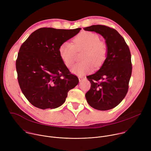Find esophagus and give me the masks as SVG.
Wrapping results in <instances>:
<instances>
[{
  "instance_id": "obj_1",
  "label": "esophagus",
  "mask_w": 151,
  "mask_h": 151,
  "mask_svg": "<svg viewBox=\"0 0 151 151\" xmlns=\"http://www.w3.org/2000/svg\"><path fill=\"white\" fill-rule=\"evenodd\" d=\"M82 80H83V78H82V77H79V81L80 82H82Z\"/></svg>"
}]
</instances>
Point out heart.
<instances>
[{
  "label": "heart",
  "mask_w": 151,
  "mask_h": 151,
  "mask_svg": "<svg viewBox=\"0 0 151 151\" xmlns=\"http://www.w3.org/2000/svg\"><path fill=\"white\" fill-rule=\"evenodd\" d=\"M85 48L82 59L72 69V72L82 76L91 72L96 67H100L104 61L107 55V46L104 42L100 40L99 36L91 32H83L73 39V44L66 41L59 47V55L65 66L69 68L75 61L76 51Z\"/></svg>",
  "instance_id": "b5f03b06"
}]
</instances>
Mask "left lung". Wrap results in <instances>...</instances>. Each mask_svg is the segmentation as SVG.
Here are the masks:
<instances>
[{
	"instance_id": "left-lung-1",
	"label": "left lung",
	"mask_w": 151,
	"mask_h": 151,
	"mask_svg": "<svg viewBox=\"0 0 151 151\" xmlns=\"http://www.w3.org/2000/svg\"><path fill=\"white\" fill-rule=\"evenodd\" d=\"M86 31L95 32L106 40L107 52L100 69L87 76L91 83L85 94L89 105L99 111L114 108L125 97L132 72L131 53L122 36L114 29L103 25L84 27Z\"/></svg>"
}]
</instances>
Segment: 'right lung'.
I'll list each match as a JSON object with an SVG mask.
<instances>
[{
    "instance_id": "right-lung-1",
    "label": "right lung",
    "mask_w": 151,
    "mask_h": 151,
    "mask_svg": "<svg viewBox=\"0 0 151 151\" xmlns=\"http://www.w3.org/2000/svg\"><path fill=\"white\" fill-rule=\"evenodd\" d=\"M81 30L40 28L21 45L16 60L18 81L26 98L37 108L58 107L78 84V77L64 64L58 50Z\"/></svg>"
}]
</instances>
